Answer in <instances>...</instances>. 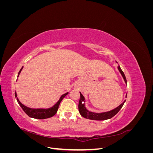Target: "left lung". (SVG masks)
I'll return each instance as SVG.
<instances>
[{"label":"left lung","instance_id":"8db88e82","mask_svg":"<svg viewBox=\"0 0 153 153\" xmlns=\"http://www.w3.org/2000/svg\"><path fill=\"white\" fill-rule=\"evenodd\" d=\"M117 68L119 69V72L121 73L123 79L126 84H127L126 78L124 75L123 71H122V69H121V67L118 66ZM80 98L79 100V103H78V110H79L80 115L84 118L89 119L91 120H96V121H104V120L109 119L113 117L114 115H116L119 112V111L121 109L123 105L125 103V101H126V100H124L121 105L117 106V107L110 111H108V112H101V113H96L93 112H91V111H89L87 109L85 105V99L84 98V96L82 94L81 92H80ZM126 97H127V94L126 95Z\"/></svg>","mask_w":153,"mask_h":153}]
</instances>
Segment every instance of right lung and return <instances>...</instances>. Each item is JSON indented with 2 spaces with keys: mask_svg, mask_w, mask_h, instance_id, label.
I'll return each instance as SVG.
<instances>
[{
  "mask_svg": "<svg viewBox=\"0 0 153 153\" xmlns=\"http://www.w3.org/2000/svg\"><path fill=\"white\" fill-rule=\"evenodd\" d=\"M23 68H24V66L21 68L19 73H18V77L19 76V75L20 74ZM68 94V92H66V93L62 94L61 97H60V98L57 102L55 103L53 106H52V107L48 108H32L27 107V106H25L24 105H23L19 101V100H18V98H17L16 92L15 91V98H16V100L18 101V103L21 106L23 110L24 111L25 113L30 117L34 118V119H47V118H50L51 117H53V115L57 113L59 105H60V103H61V101Z\"/></svg>",
  "mask_w": 153,
  "mask_h": 153,
  "instance_id": "add662e5",
  "label": "right lung"
}]
</instances>
